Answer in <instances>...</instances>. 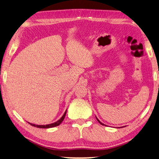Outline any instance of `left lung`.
Instances as JSON below:
<instances>
[{"label":"left lung","mask_w":159,"mask_h":159,"mask_svg":"<svg viewBox=\"0 0 159 159\" xmlns=\"http://www.w3.org/2000/svg\"><path fill=\"white\" fill-rule=\"evenodd\" d=\"M96 119H97V120H98V122H99V123H100V124H101V125H104V124H103V123H102V122H100V120H98V118H97V117H96Z\"/></svg>","instance_id":"1"}]
</instances>
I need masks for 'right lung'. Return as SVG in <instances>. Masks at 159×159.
<instances>
[{
  "instance_id": "1",
  "label": "right lung",
  "mask_w": 159,
  "mask_h": 159,
  "mask_svg": "<svg viewBox=\"0 0 159 159\" xmlns=\"http://www.w3.org/2000/svg\"><path fill=\"white\" fill-rule=\"evenodd\" d=\"M66 111L67 110H66L65 113H64V115L62 116L61 118L59 120H57V122H53V123H51V124H48V125H35V124H32V123H30V122H28L29 124H30L32 126H34V127H36L37 128H42V129H48V128H52V127H57L58 126V125H60L61 122H63V120H64V119L65 118L66 116Z\"/></svg>"
}]
</instances>
